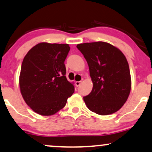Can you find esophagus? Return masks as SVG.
<instances>
[{"instance_id":"esophagus-1","label":"esophagus","mask_w":152,"mask_h":152,"mask_svg":"<svg viewBox=\"0 0 152 152\" xmlns=\"http://www.w3.org/2000/svg\"><path fill=\"white\" fill-rule=\"evenodd\" d=\"M81 83V81H75V86H76L77 87L80 86Z\"/></svg>"}]
</instances>
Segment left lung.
Masks as SVG:
<instances>
[{"mask_svg":"<svg viewBox=\"0 0 152 152\" xmlns=\"http://www.w3.org/2000/svg\"><path fill=\"white\" fill-rule=\"evenodd\" d=\"M89 67L93 87L83 101L90 110L108 115L121 108L131 91L129 64L124 54L105 42L79 44Z\"/></svg>","mask_w":152,"mask_h":152,"instance_id":"8db88e82","label":"left lung"}]
</instances>
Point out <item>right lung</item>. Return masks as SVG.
<instances>
[{"label":"right lung","mask_w":152,"mask_h":152,"mask_svg":"<svg viewBox=\"0 0 152 152\" xmlns=\"http://www.w3.org/2000/svg\"><path fill=\"white\" fill-rule=\"evenodd\" d=\"M68 44L39 43L23 59L19 77L22 96L35 113L42 116L56 114L65 106L75 91L66 77L64 61Z\"/></svg>","instance_id":"right-lung-1"}]
</instances>
